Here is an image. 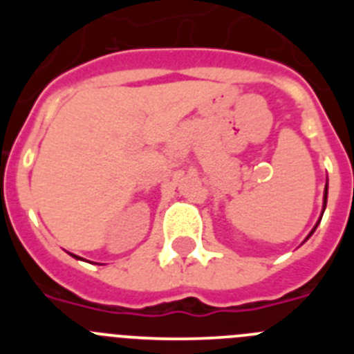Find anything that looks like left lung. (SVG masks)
<instances>
[{
    "label": "left lung",
    "instance_id": "1",
    "mask_svg": "<svg viewBox=\"0 0 354 354\" xmlns=\"http://www.w3.org/2000/svg\"><path fill=\"white\" fill-rule=\"evenodd\" d=\"M326 200H328V183H326V187H324V202H323V212H324V209H326ZM321 218H323V216H321ZM321 218H319V221H321ZM319 221H317V225H319ZM317 225H315V227L312 228V232L308 234V237H310L312 234H314V230H315V228H317ZM308 237H306V239H308Z\"/></svg>",
    "mask_w": 354,
    "mask_h": 354
}]
</instances>
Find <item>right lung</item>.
<instances>
[{"label": "right lung", "mask_w": 354, "mask_h": 354, "mask_svg": "<svg viewBox=\"0 0 354 354\" xmlns=\"http://www.w3.org/2000/svg\"><path fill=\"white\" fill-rule=\"evenodd\" d=\"M74 257H76V255H74Z\"/></svg>", "instance_id": "add662e5"}]
</instances>
